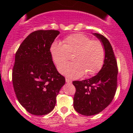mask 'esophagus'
Returning <instances> with one entry per match:
<instances>
[{
    "label": "esophagus",
    "instance_id": "34e87169",
    "mask_svg": "<svg viewBox=\"0 0 133 133\" xmlns=\"http://www.w3.org/2000/svg\"><path fill=\"white\" fill-rule=\"evenodd\" d=\"M65 81H66L68 83H71V82H72V81H71V79H69L68 78H65Z\"/></svg>",
    "mask_w": 133,
    "mask_h": 133
}]
</instances>
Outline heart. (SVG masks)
I'll return each instance as SVG.
<instances>
[{"mask_svg": "<svg viewBox=\"0 0 133 133\" xmlns=\"http://www.w3.org/2000/svg\"><path fill=\"white\" fill-rule=\"evenodd\" d=\"M50 53L61 74L71 78H77L97 74L105 60V49L99 40H91L83 33H74L64 38L62 44L54 41L50 47ZM73 55L72 63L64 65ZM64 65V66L63 65Z\"/></svg>", "mask_w": 133, "mask_h": 133, "instance_id": "obj_1", "label": "heart"}]
</instances>
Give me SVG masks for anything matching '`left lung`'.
Returning a JSON list of instances; mask_svg holds the SVG:
<instances>
[{
	"label": "left lung",
	"mask_w": 133,
	"mask_h": 133,
	"mask_svg": "<svg viewBox=\"0 0 133 133\" xmlns=\"http://www.w3.org/2000/svg\"><path fill=\"white\" fill-rule=\"evenodd\" d=\"M105 49V60L97 74L83 81H74L76 91L74 107L77 113L85 116L98 114L113 101L117 87L118 68L113 48L101 34L94 33Z\"/></svg>",
	"instance_id": "1"
}]
</instances>
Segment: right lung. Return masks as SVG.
Returning <instances> with one entry per match:
<instances>
[{"label":"right lung","instance_id":"right-lung-1","mask_svg":"<svg viewBox=\"0 0 133 133\" xmlns=\"http://www.w3.org/2000/svg\"><path fill=\"white\" fill-rule=\"evenodd\" d=\"M58 30H36L20 44L15 55L12 83L18 100L28 113L44 115L54 109L56 97L65 83L50 53Z\"/></svg>","mask_w":133,"mask_h":133}]
</instances>
